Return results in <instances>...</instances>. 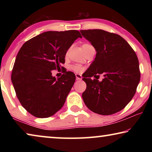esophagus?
<instances>
[{"label": "esophagus", "instance_id": "obj_1", "mask_svg": "<svg viewBox=\"0 0 152 152\" xmlns=\"http://www.w3.org/2000/svg\"><path fill=\"white\" fill-rule=\"evenodd\" d=\"M76 78L77 80H82V76L81 74H76Z\"/></svg>", "mask_w": 152, "mask_h": 152}]
</instances>
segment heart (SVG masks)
<instances>
[{"label": "heart", "mask_w": 152, "mask_h": 152, "mask_svg": "<svg viewBox=\"0 0 152 152\" xmlns=\"http://www.w3.org/2000/svg\"><path fill=\"white\" fill-rule=\"evenodd\" d=\"M89 45H91L90 44H88V43H85V44H84L82 45V48L83 47H87V46H89ZM70 69L71 70H72L73 71L76 72H80L82 70H83V67L82 66L80 65V64H73V65H72L70 66Z\"/></svg>", "instance_id": "b5f03b06"}]
</instances>
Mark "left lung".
Masks as SVG:
<instances>
[{
  "label": "left lung",
  "mask_w": 152,
  "mask_h": 152,
  "mask_svg": "<svg viewBox=\"0 0 152 152\" xmlns=\"http://www.w3.org/2000/svg\"><path fill=\"white\" fill-rule=\"evenodd\" d=\"M96 51V58L82 80L86 89L84 103L92 112L110 115L127 106L140 80L139 60L134 50L120 35L102 29L81 30ZM102 74L101 82L92 76Z\"/></svg>",
  "instance_id": "obj_1"
}]
</instances>
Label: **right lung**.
I'll list each match as a JSON object with an SVG mask.
<instances>
[{
  "label": "right lung",
  "instance_id": "1",
  "mask_svg": "<svg viewBox=\"0 0 152 152\" xmlns=\"http://www.w3.org/2000/svg\"><path fill=\"white\" fill-rule=\"evenodd\" d=\"M78 37V31H47L27 41L17 53L11 74L16 95L25 109L33 116L47 118L65 103L76 76L63 68L56 79L51 70L65 63L69 48Z\"/></svg>",
  "mask_w": 152,
  "mask_h": 152
}]
</instances>
